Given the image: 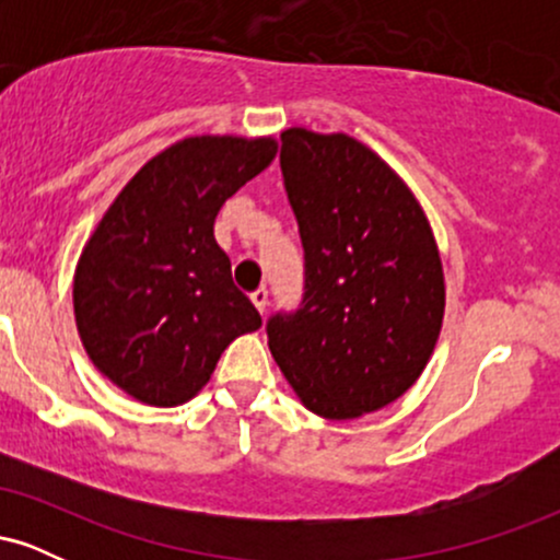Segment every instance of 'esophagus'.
I'll use <instances>...</instances> for the list:
<instances>
[{
  "label": "esophagus",
  "instance_id": "obj_1",
  "mask_svg": "<svg viewBox=\"0 0 560 560\" xmlns=\"http://www.w3.org/2000/svg\"><path fill=\"white\" fill-rule=\"evenodd\" d=\"M249 300H253V305L258 307L260 313H266V307H268V289H266V287L255 289V292L249 294Z\"/></svg>",
  "mask_w": 560,
  "mask_h": 560
}]
</instances>
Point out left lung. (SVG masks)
I'll use <instances>...</instances> for the list:
<instances>
[{"label": "left lung", "instance_id": "obj_1", "mask_svg": "<svg viewBox=\"0 0 560 560\" xmlns=\"http://www.w3.org/2000/svg\"><path fill=\"white\" fill-rule=\"evenodd\" d=\"M281 173L305 249V298L268 347L311 413L352 421L419 382L445 318L432 223L387 160L347 133L281 131Z\"/></svg>", "mask_w": 560, "mask_h": 560}]
</instances>
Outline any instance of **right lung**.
Returning a JSON list of instances; mask_svg holds the SVG:
<instances>
[{"instance_id": "right-lung-1", "label": "right lung", "mask_w": 560, "mask_h": 560, "mask_svg": "<svg viewBox=\"0 0 560 560\" xmlns=\"http://www.w3.org/2000/svg\"><path fill=\"white\" fill-rule=\"evenodd\" d=\"M273 137L202 133L147 160L100 218L73 273L89 361L133 400L176 408L197 395L260 313L231 281L218 210L273 163Z\"/></svg>"}]
</instances>
